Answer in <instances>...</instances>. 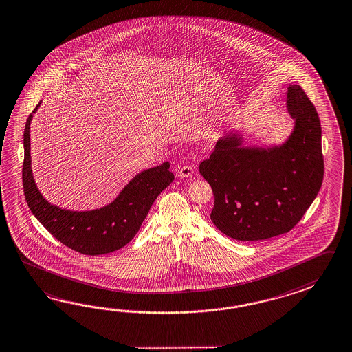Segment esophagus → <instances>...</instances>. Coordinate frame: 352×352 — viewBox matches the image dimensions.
<instances>
[{"instance_id": "esophagus-1", "label": "esophagus", "mask_w": 352, "mask_h": 352, "mask_svg": "<svg viewBox=\"0 0 352 352\" xmlns=\"http://www.w3.org/2000/svg\"><path fill=\"white\" fill-rule=\"evenodd\" d=\"M193 173H195L193 166H192V165L186 164L180 168L178 175H179L180 178H189V177L193 175Z\"/></svg>"}]
</instances>
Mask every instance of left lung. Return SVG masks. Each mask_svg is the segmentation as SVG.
<instances>
[{
  "mask_svg": "<svg viewBox=\"0 0 352 352\" xmlns=\"http://www.w3.org/2000/svg\"><path fill=\"white\" fill-rule=\"evenodd\" d=\"M287 106L296 126L283 145L243 148L231 133L199 164L214 197L212 222L234 240L289 232L320 192L324 163L318 113L298 85L288 87Z\"/></svg>",
  "mask_w": 352,
  "mask_h": 352,
  "instance_id": "1",
  "label": "left lung"
}]
</instances>
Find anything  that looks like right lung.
I'll return each instance as SVG.
<instances>
[{
    "label": "right lung",
    "instance_id": "obj_1",
    "mask_svg": "<svg viewBox=\"0 0 352 352\" xmlns=\"http://www.w3.org/2000/svg\"><path fill=\"white\" fill-rule=\"evenodd\" d=\"M32 118L30 115L25 125L23 184L25 199L32 214L58 241L80 254L94 256L124 248L140 230L141 223L148 216V210L157 195L174 180V174L169 170L170 164L165 162L138 174L112 204L100 210L87 212L62 210L45 201L32 178Z\"/></svg>",
    "mask_w": 352,
    "mask_h": 352
}]
</instances>
